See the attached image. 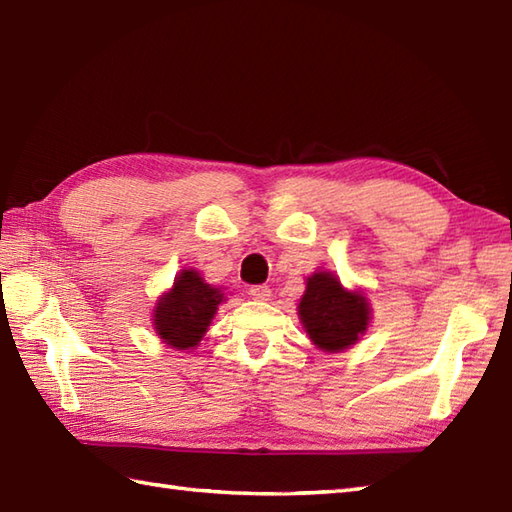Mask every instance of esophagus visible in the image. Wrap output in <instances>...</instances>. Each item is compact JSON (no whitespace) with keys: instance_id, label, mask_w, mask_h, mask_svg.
<instances>
[{"instance_id":"34e87169","label":"esophagus","mask_w":512,"mask_h":512,"mask_svg":"<svg viewBox=\"0 0 512 512\" xmlns=\"http://www.w3.org/2000/svg\"><path fill=\"white\" fill-rule=\"evenodd\" d=\"M248 294H251L255 301H268L270 299V288H268V285H251Z\"/></svg>"}]
</instances>
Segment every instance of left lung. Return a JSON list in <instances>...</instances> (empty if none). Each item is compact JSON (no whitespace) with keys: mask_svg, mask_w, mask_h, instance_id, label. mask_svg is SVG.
Masks as SVG:
<instances>
[{"mask_svg":"<svg viewBox=\"0 0 512 512\" xmlns=\"http://www.w3.org/2000/svg\"><path fill=\"white\" fill-rule=\"evenodd\" d=\"M299 316L316 347L342 351L364 334L371 314L362 294L347 292L329 272H316L307 279Z\"/></svg>","mask_w":512,"mask_h":512,"instance_id":"8db88e82","label":"left lung"}]
</instances>
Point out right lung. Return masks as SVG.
Wrapping results in <instances>:
<instances>
[{
    "label": "right lung",
    "instance_id": "obj_1",
    "mask_svg": "<svg viewBox=\"0 0 512 512\" xmlns=\"http://www.w3.org/2000/svg\"><path fill=\"white\" fill-rule=\"evenodd\" d=\"M222 299L220 290L202 281L196 270H183L176 277L174 288L157 303L152 318L154 329L170 347H196Z\"/></svg>",
    "mask_w": 512,
    "mask_h": 512
}]
</instances>
